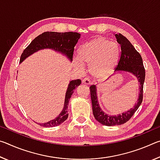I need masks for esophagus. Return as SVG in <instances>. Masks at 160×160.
Returning a JSON list of instances; mask_svg holds the SVG:
<instances>
[{
	"label": "esophagus",
	"mask_w": 160,
	"mask_h": 160,
	"mask_svg": "<svg viewBox=\"0 0 160 160\" xmlns=\"http://www.w3.org/2000/svg\"><path fill=\"white\" fill-rule=\"evenodd\" d=\"M82 83L84 84V85H90V80L88 79V78H84V79L82 80Z\"/></svg>",
	"instance_id": "esophagus-1"
}]
</instances>
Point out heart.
<instances>
[{
    "label": "heart",
    "instance_id": "b5f03b06",
    "mask_svg": "<svg viewBox=\"0 0 160 160\" xmlns=\"http://www.w3.org/2000/svg\"><path fill=\"white\" fill-rule=\"evenodd\" d=\"M117 43L104 37L95 38L83 44L78 51L79 61L75 65L83 70L82 64L90 66V72L96 78H105L112 73L119 59Z\"/></svg>",
    "mask_w": 160,
    "mask_h": 160
}]
</instances>
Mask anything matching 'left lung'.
<instances>
[{"instance_id":"1","label":"left lung","mask_w":160,"mask_h":160,"mask_svg":"<svg viewBox=\"0 0 160 160\" xmlns=\"http://www.w3.org/2000/svg\"><path fill=\"white\" fill-rule=\"evenodd\" d=\"M115 36L118 43L121 45V49L120 59L118 66L115 69V72H130L136 77L140 84V92L137 102L135 103L133 107L121 114L110 116L103 112L99 107L97 99L96 85H93L90 86L91 100L94 118L100 123L107 126L121 125L126 123L138 109L142 102L143 85H144L145 77V70L140 54L138 52L126 37L123 36L121 34H116Z\"/></svg>"}]
</instances>
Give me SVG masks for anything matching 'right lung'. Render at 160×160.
<instances>
[{
  "label": "right lung",
  "instance_id": "right-lung-1",
  "mask_svg": "<svg viewBox=\"0 0 160 160\" xmlns=\"http://www.w3.org/2000/svg\"><path fill=\"white\" fill-rule=\"evenodd\" d=\"M80 37V34L78 32H46L37 37L23 51L21 54L20 63L34 53L44 48H51L57 52L61 53L66 56L70 61L72 60L74 52V47ZM81 84V80L78 79L70 81L68 87L66 98H65L64 107L60 114L56 118L47 123H39L44 127H54L60 125L68 118V107L69 100L73 93L74 90Z\"/></svg>",
  "mask_w": 160,
  "mask_h": 160
}]
</instances>
